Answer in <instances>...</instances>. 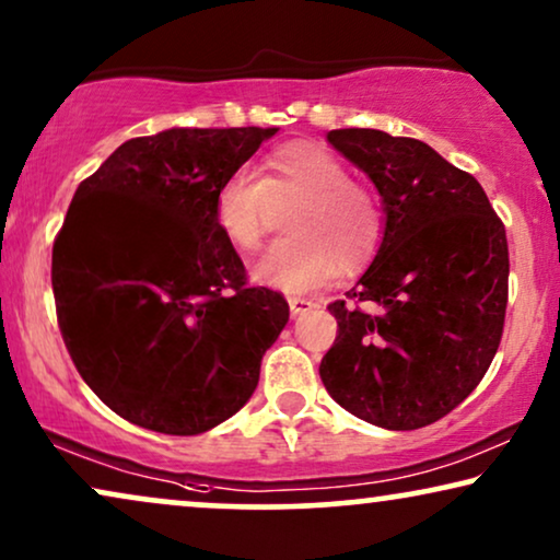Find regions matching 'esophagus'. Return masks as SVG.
<instances>
[{"instance_id": "esophagus-1", "label": "esophagus", "mask_w": 560, "mask_h": 560, "mask_svg": "<svg viewBox=\"0 0 560 560\" xmlns=\"http://www.w3.org/2000/svg\"><path fill=\"white\" fill-rule=\"evenodd\" d=\"M312 307H317V304L312 300H304V296H292V300H289V310H292L294 317L304 315V312H310Z\"/></svg>"}]
</instances>
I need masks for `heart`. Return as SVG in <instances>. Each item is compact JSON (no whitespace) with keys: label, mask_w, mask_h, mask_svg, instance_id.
I'll use <instances>...</instances> for the list:
<instances>
[{"label":"heart","mask_w":560,"mask_h":560,"mask_svg":"<svg viewBox=\"0 0 560 560\" xmlns=\"http://www.w3.org/2000/svg\"><path fill=\"white\" fill-rule=\"evenodd\" d=\"M271 207L294 212L292 237L276 243L253 266L258 284L289 294L325 287L338 273L366 268L382 248L384 210L369 186L350 182V171L325 145L296 140L264 161V176L235 171L214 191V228L237 253L264 243Z\"/></svg>","instance_id":"heart-1"}]
</instances>
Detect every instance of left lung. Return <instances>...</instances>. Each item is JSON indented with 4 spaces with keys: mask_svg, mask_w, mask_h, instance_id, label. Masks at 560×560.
<instances>
[{
    "mask_svg": "<svg viewBox=\"0 0 560 560\" xmlns=\"http://www.w3.org/2000/svg\"><path fill=\"white\" fill-rule=\"evenodd\" d=\"M327 143L382 194L384 241L348 292L353 307L342 300L327 307L338 338L319 378L361 420L424 428L479 386L502 340L504 225L481 184L422 140L348 128L327 132Z\"/></svg>",
    "mask_w": 560,
    "mask_h": 560,
    "instance_id": "8db88e82",
    "label": "left lung"
}]
</instances>
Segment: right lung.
Masks as SVG:
<instances>
[{"instance_id":"obj_1","label":"right lung","mask_w":560,"mask_h":560,"mask_svg":"<svg viewBox=\"0 0 560 560\" xmlns=\"http://www.w3.org/2000/svg\"><path fill=\"white\" fill-rule=\"evenodd\" d=\"M276 128H171L122 143L79 184L54 243L73 366L112 412L166 435L233 417L289 323L214 228V191Z\"/></svg>"}]
</instances>
